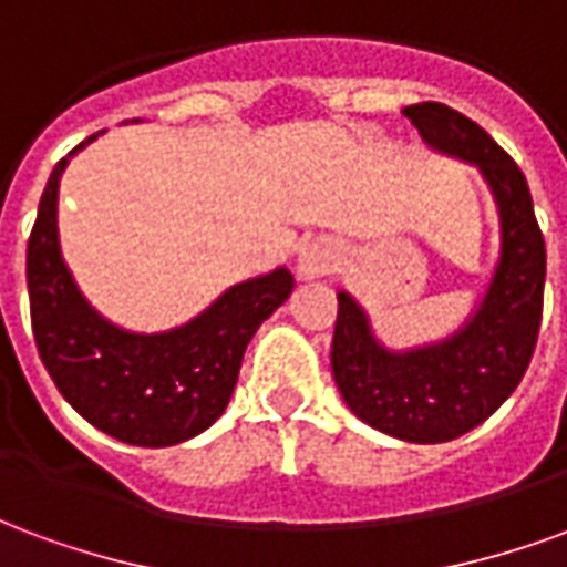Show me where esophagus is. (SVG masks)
<instances>
[{
    "label": "esophagus",
    "instance_id": "obj_1",
    "mask_svg": "<svg viewBox=\"0 0 567 567\" xmlns=\"http://www.w3.org/2000/svg\"><path fill=\"white\" fill-rule=\"evenodd\" d=\"M337 264H340L337 248H333L328 239H316V243H309V246L300 251V258H297V272H300L303 279H319V276H328Z\"/></svg>",
    "mask_w": 567,
    "mask_h": 567
}]
</instances>
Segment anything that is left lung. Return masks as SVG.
<instances>
[{"mask_svg": "<svg viewBox=\"0 0 567 567\" xmlns=\"http://www.w3.org/2000/svg\"><path fill=\"white\" fill-rule=\"evenodd\" d=\"M404 115L431 148L483 169L501 212V260L462 331L401 355L373 340L368 316L340 291L331 368L361 422L410 443H446L483 425L525 377L544 312L547 248L523 169L486 130L443 103L406 105Z\"/></svg>", "mask_w": 567, "mask_h": 567, "instance_id": "obj_1", "label": "left lung"}]
</instances>
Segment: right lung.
Instances as JSON below:
<instances>
[{
    "label": "right lung",
    "mask_w": 567,
    "mask_h": 567,
    "mask_svg": "<svg viewBox=\"0 0 567 567\" xmlns=\"http://www.w3.org/2000/svg\"><path fill=\"white\" fill-rule=\"evenodd\" d=\"M66 163L69 157H63L48 178L27 243V288L39 358L75 413L109 437L133 446L182 443L221 416L248 340L291 295L295 276L272 270L234 285L203 316L169 333L121 331L93 312L60 258L56 187Z\"/></svg>",
    "instance_id": "1"
}]
</instances>
